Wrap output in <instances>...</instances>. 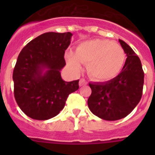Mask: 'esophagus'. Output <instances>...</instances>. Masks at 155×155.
Listing matches in <instances>:
<instances>
[{"mask_svg": "<svg viewBox=\"0 0 155 155\" xmlns=\"http://www.w3.org/2000/svg\"><path fill=\"white\" fill-rule=\"evenodd\" d=\"M87 84V82L86 81L85 79L81 78V79H80V81H79V85H80V86L86 85Z\"/></svg>", "mask_w": 155, "mask_h": 155, "instance_id": "1", "label": "esophagus"}]
</instances>
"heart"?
I'll use <instances>...</instances> for the list:
<instances>
[{
  "label": "heart",
  "mask_w": 155,
  "mask_h": 155,
  "mask_svg": "<svg viewBox=\"0 0 155 155\" xmlns=\"http://www.w3.org/2000/svg\"><path fill=\"white\" fill-rule=\"evenodd\" d=\"M69 66L76 72L81 70V64H87L86 71L91 79L106 81L116 78L126 61L124 50L108 39H92L81 42L75 53L68 55Z\"/></svg>",
  "instance_id": "b5f03b06"
}]
</instances>
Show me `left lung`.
Here are the masks:
<instances>
[{
    "instance_id": "1",
    "label": "left lung",
    "mask_w": 155,
    "mask_h": 155,
    "mask_svg": "<svg viewBox=\"0 0 155 155\" xmlns=\"http://www.w3.org/2000/svg\"><path fill=\"white\" fill-rule=\"evenodd\" d=\"M119 42L127 57L121 73L108 81L89 83L88 108L94 115L109 121L130 114L139 103L143 91L144 73L140 60L124 41Z\"/></svg>"
}]
</instances>
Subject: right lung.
Returning a JSON list of instances; mask_svg holds the SVG:
<instances>
[{
    "instance_id": "right-lung-1",
    "label": "right lung",
    "mask_w": 155,
    "mask_h": 155,
    "mask_svg": "<svg viewBox=\"0 0 155 155\" xmlns=\"http://www.w3.org/2000/svg\"><path fill=\"white\" fill-rule=\"evenodd\" d=\"M71 32H46L30 41L19 53L13 71L14 94L19 108L37 120L51 119L64 109L79 80L67 82L61 71Z\"/></svg>"
}]
</instances>
